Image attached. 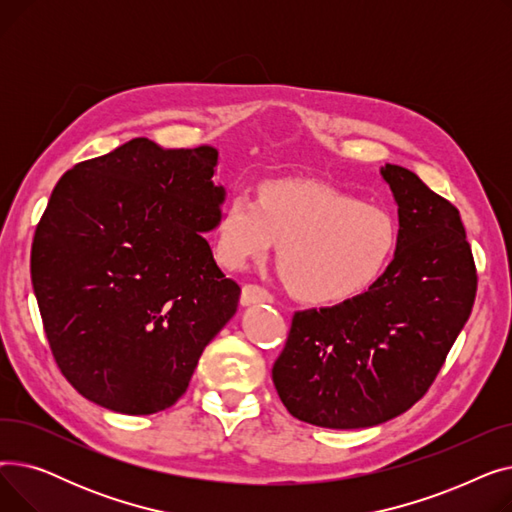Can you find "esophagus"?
<instances>
[{
    "label": "esophagus",
    "instance_id": "1",
    "mask_svg": "<svg viewBox=\"0 0 512 512\" xmlns=\"http://www.w3.org/2000/svg\"><path fill=\"white\" fill-rule=\"evenodd\" d=\"M274 297L270 294V290H265L259 284H245L242 286V294H240V303L242 305H255V303H272Z\"/></svg>",
    "mask_w": 512,
    "mask_h": 512
}]
</instances>
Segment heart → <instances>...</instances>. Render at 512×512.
Listing matches in <instances>:
<instances>
[{"label": "heart", "mask_w": 512, "mask_h": 512, "mask_svg": "<svg viewBox=\"0 0 512 512\" xmlns=\"http://www.w3.org/2000/svg\"><path fill=\"white\" fill-rule=\"evenodd\" d=\"M215 255L230 270L280 247L290 292L309 305H338L367 292L398 251L392 215L338 188L280 180L261 188L259 203L234 193L215 222Z\"/></svg>", "instance_id": "obj_1"}]
</instances>
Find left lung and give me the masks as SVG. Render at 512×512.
Returning a JSON list of instances; mask_svg holds the SVG:
<instances>
[{"label": "left lung", "mask_w": 512, "mask_h": 512, "mask_svg": "<svg viewBox=\"0 0 512 512\" xmlns=\"http://www.w3.org/2000/svg\"><path fill=\"white\" fill-rule=\"evenodd\" d=\"M398 251L359 297L297 311L272 380L292 417L330 429L380 425L434 384L471 315L477 270L450 201L415 172L386 164Z\"/></svg>", "instance_id": "left-lung-1"}]
</instances>
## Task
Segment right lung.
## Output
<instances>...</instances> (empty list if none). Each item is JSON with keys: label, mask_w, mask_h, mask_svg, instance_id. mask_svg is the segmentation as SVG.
I'll use <instances>...</instances> for the list:
<instances>
[{"label": "right lung", "mask_w": 512, "mask_h": 512, "mask_svg": "<svg viewBox=\"0 0 512 512\" xmlns=\"http://www.w3.org/2000/svg\"><path fill=\"white\" fill-rule=\"evenodd\" d=\"M215 164L209 145L132 139L53 188L33 238V288L53 359L99 407L170 409L236 313L240 286L201 234L226 197Z\"/></svg>", "instance_id": "add662e5"}]
</instances>
